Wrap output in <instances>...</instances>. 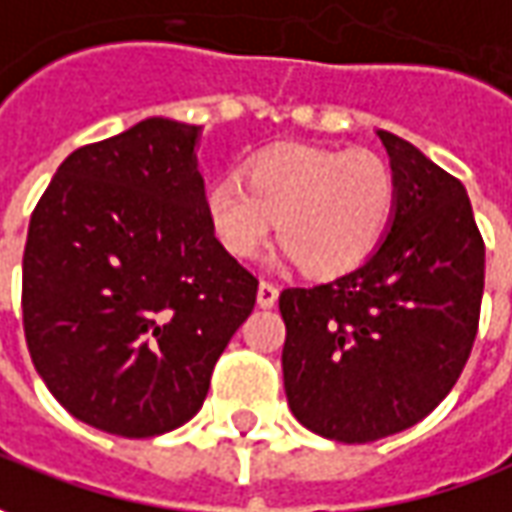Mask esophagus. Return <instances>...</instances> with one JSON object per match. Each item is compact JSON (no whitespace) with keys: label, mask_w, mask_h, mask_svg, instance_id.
Returning a JSON list of instances; mask_svg holds the SVG:
<instances>
[{"label":"esophagus","mask_w":512,"mask_h":512,"mask_svg":"<svg viewBox=\"0 0 512 512\" xmlns=\"http://www.w3.org/2000/svg\"><path fill=\"white\" fill-rule=\"evenodd\" d=\"M256 301H259V306H262V309L276 306V301H278L276 284H273V281H262V284H259V292H256Z\"/></svg>","instance_id":"1"}]
</instances>
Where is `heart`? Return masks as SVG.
<instances>
[{
  "instance_id": "obj_1",
  "label": "heart",
  "mask_w": 512,
  "mask_h": 512,
  "mask_svg": "<svg viewBox=\"0 0 512 512\" xmlns=\"http://www.w3.org/2000/svg\"><path fill=\"white\" fill-rule=\"evenodd\" d=\"M396 211V178L370 150L278 147L225 175L206 192V214L222 248L248 259L276 220L278 245L315 278L343 276L368 259Z\"/></svg>"
}]
</instances>
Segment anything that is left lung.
Masks as SVG:
<instances>
[{
    "instance_id": "obj_1",
    "label": "left lung",
    "mask_w": 512,
    "mask_h": 512,
    "mask_svg": "<svg viewBox=\"0 0 512 512\" xmlns=\"http://www.w3.org/2000/svg\"><path fill=\"white\" fill-rule=\"evenodd\" d=\"M396 178V214L357 270L281 292L292 415L315 435L370 443L424 421L477 340L485 242L463 183L376 130Z\"/></svg>"
}]
</instances>
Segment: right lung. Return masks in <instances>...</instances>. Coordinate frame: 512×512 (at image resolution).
I'll list each match as a JSON object with an SVG mask.
<instances>
[{
  "label": "right lung",
  "mask_w": 512,
  "mask_h": 512,
  "mask_svg": "<svg viewBox=\"0 0 512 512\" xmlns=\"http://www.w3.org/2000/svg\"><path fill=\"white\" fill-rule=\"evenodd\" d=\"M200 128L144 119L74 150L30 217L24 337L83 424L153 438L186 424L253 312L259 278L214 236Z\"/></svg>",
  "instance_id": "obj_1"
}]
</instances>
